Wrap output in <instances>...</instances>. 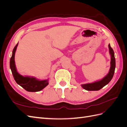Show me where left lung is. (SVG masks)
Segmentation results:
<instances>
[{
	"mask_svg": "<svg viewBox=\"0 0 127 127\" xmlns=\"http://www.w3.org/2000/svg\"><path fill=\"white\" fill-rule=\"evenodd\" d=\"M109 53L111 56L110 62V68L109 71L104 77L102 79L97 80L93 83H87L82 84L81 86L84 90L87 91H98L104 86H105L111 81L114 75V73L116 68V59L114 57V53L113 50L111 47L110 44H109Z\"/></svg>",
	"mask_w": 127,
	"mask_h": 127,
	"instance_id": "8db88e82",
	"label": "left lung"
}]
</instances>
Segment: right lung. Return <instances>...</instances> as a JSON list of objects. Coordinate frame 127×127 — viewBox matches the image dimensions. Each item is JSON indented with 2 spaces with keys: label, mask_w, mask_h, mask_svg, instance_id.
Here are the masks:
<instances>
[{
  "label": "right lung",
  "mask_w": 127,
  "mask_h": 127,
  "mask_svg": "<svg viewBox=\"0 0 127 127\" xmlns=\"http://www.w3.org/2000/svg\"><path fill=\"white\" fill-rule=\"evenodd\" d=\"M18 44V42L13 49L12 56L10 59V68L15 82L28 92H35L40 91L48 85L49 78L41 80L36 78L35 77L24 76L19 74L16 67L15 61V55Z\"/></svg>",
  "instance_id": "1"
}]
</instances>
